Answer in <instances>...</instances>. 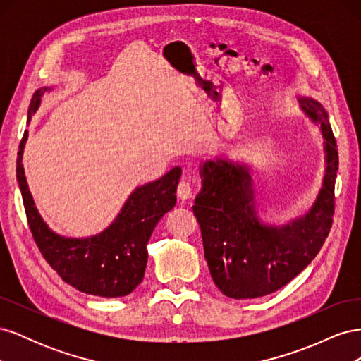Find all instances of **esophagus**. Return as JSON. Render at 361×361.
I'll list each match as a JSON object with an SVG mask.
<instances>
[{"label": "esophagus", "instance_id": "1", "mask_svg": "<svg viewBox=\"0 0 361 361\" xmlns=\"http://www.w3.org/2000/svg\"><path fill=\"white\" fill-rule=\"evenodd\" d=\"M191 192H192L191 183L183 178V179L178 183V197L182 199V200H187V199L191 197Z\"/></svg>", "mask_w": 361, "mask_h": 361}]
</instances>
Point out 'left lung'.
Wrapping results in <instances>:
<instances>
[{"label": "left lung", "mask_w": 361, "mask_h": 361, "mask_svg": "<svg viewBox=\"0 0 361 361\" xmlns=\"http://www.w3.org/2000/svg\"><path fill=\"white\" fill-rule=\"evenodd\" d=\"M300 102L305 114L321 123L326 152L322 190L305 216L283 227L262 224L247 167L223 159L202 167L203 187L192 211L212 280L228 298H259L286 286L319 253L330 233L338 167L336 140L322 105L309 97Z\"/></svg>", "instance_id": "8db88e82"}]
</instances>
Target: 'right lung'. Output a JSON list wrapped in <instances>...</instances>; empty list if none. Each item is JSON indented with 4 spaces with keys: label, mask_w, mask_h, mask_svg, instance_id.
<instances>
[{
    "label": "right lung",
    "mask_w": 361,
    "mask_h": 361,
    "mask_svg": "<svg viewBox=\"0 0 361 361\" xmlns=\"http://www.w3.org/2000/svg\"><path fill=\"white\" fill-rule=\"evenodd\" d=\"M47 90L48 87H42L32 96L28 118L39 108L40 97ZM25 141L27 133L19 143L16 178L30 231L42 256L68 285L80 292L106 298L125 297L133 292L145 277L152 232L164 214L176 204L180 167L137 188L116 221L101 235L72 239L54 233L37 212L23 167Z\"/></svg>",
    "instance_id": "1"
}]
</instances>
